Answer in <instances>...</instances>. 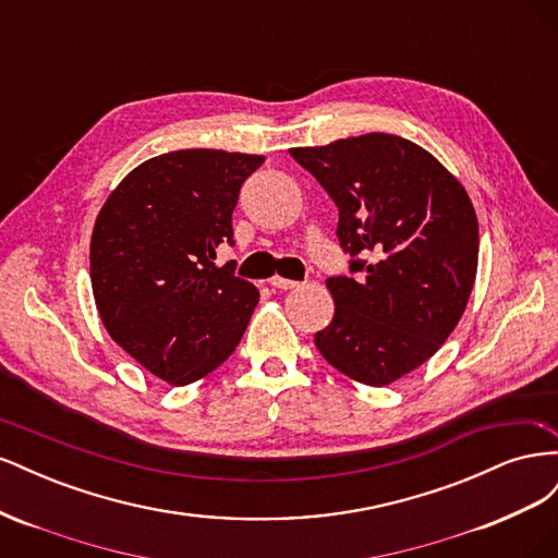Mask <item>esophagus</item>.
<instances>
[{"instance_id":"esophagus-1","label":"esophagus","mask_w":558,"mask_h":558,"mask_svg":"<svg viewBox=\"0 0 558 558\" xmlns=\"http://www.w3.org/2000/svg\"><path fill=\"white\" fill-rule=\"evenodd\" d=\"M269 286H272V289H283V291H289V289H298L300 281L283 279V277H272V279H269Z\"/></svg>"}]
</instances>
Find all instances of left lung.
I'll use <instances>...</instances> for the list:
<instances>
[{"mask_svg": "<svg viewBox=\"0 0 558 558\" xmlns=\"http://www.w3.org/2000/svg\"><path fill=\"white\" fill-rule=\"evenodd\" d=\"M340 209L337 238L351 272L330 277L332 320L314 344L335 369L386 386L424 365L459 326L477 277L475 207L447 167L418 144L367 132L291 148Z\"/></svg>", "mask_w": 558, "mask_h": 558, "instance_id": "obj_1", "label": "left lung"}]
</instances>
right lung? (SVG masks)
Segmentation results:
<instances>
[{
    "mask_svg": "<svg viewBox=\"0 0 558 558\" xmlns=\"http://www.w3.org/2000/svg\"><path fill=\"white\" fill-rule=\"evenodd\" d=\"M263 156L172 150L142 162L95 218L90 283L111 340L150 375L185 386L228 361L258 289L218 267L232 211Z\"/></svg>",
    "mask_w": 558,
    "mask_h": 558,
    "instance_id": "right-lung-1",
    "label": "right lung"
}]
</instances>
